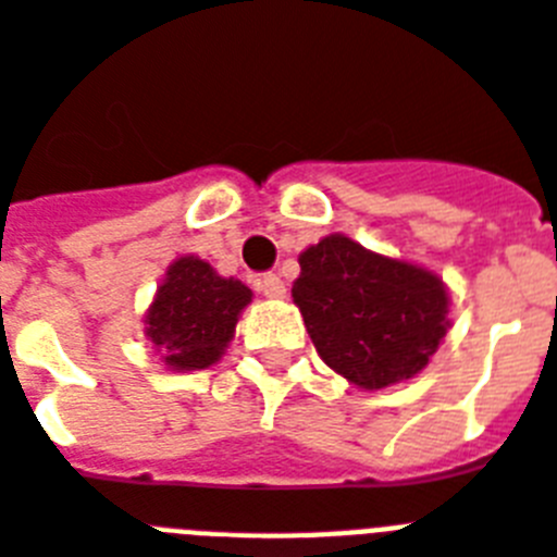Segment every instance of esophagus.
Listing matches in <instances>:
<instances>
[{"instance_id":"1","label":"esophagus","mask_w":557,"mask_h":557,"mask_svg":"<svg viewBox=\"0 0 557 557\" xmlns=\"http://www.w3.org/2000/svg\"><path fill=\"white\" fill-rule=\"evenodd\" d=\"M257 292L269 297V300H283L286 297V283L277 277V274H263V277H257Z\"/></svg>"}]
</instances>
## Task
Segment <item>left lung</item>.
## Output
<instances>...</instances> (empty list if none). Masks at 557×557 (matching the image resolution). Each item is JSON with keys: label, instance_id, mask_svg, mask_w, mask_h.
<instances>
[{"label": "left lung", "instance_id": "left-lung-1", "mask_svg": "<svg viewBox=\"0 0 557 557\" xmlns=\"http://www.w3.org/2000/svg\"><path fill=\"white\" fill-rule=\"evenodd\" d=\"M292 297L322 362L362 391L413 380L450 329V292L436 271L339 232L300 251Z\"/></svg>", "mask_w": 557, "mask_h": 557}]
</instances>
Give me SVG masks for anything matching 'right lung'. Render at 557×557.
I'll use <instances>...</instances> for the list:
<instances>
[{
	"label": "right lung",
	"mask_w": 557,
	"mask_h": 557,
	"mask_svg": "<svg viewBox=\"0 0 557 557\" xmlns=\"http://www.w3.org/2000/svg\"><path fill=\"white\" fill-rule=\"evenodd\" d=\"M251 302V288L221 277L207 260H172L144 314V334L170 371H203L226 354L237 320Z\"/></svg>",
	"instance_id": "1"
}]
</instances>
